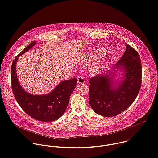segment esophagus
Here are the masks:
<instances>
[{
  "mask_svg": "<svg viewBox=\"0 0 158 158\" xmlns=\"http://www.w3.org/2000/svg\"><path fill=\"white\" fill-rule=\"evenodd\" d=\"M77 83L78 84H84L85 83L84 78L81 76H79L77 78Z\"/></svg>",
  "mask_w": 158,
  "mask_h": 158,
  "instance_id": "1",
  "label": "esophagus"
}]
</instances>
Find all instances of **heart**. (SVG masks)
Segmentation results:
<instances>
[{"mask_svg": "<svg viewBox=\"0 0 158 158\" xmlns=\"http://www.w3.org/2000/svg\"><path fill=\"white\" fill-rule=\"evenodd\" d=\"M105 53V51L104 50L102 49H98L94 50L93 52H92L91 55L93 56H95V57H99V56H102L103 55H104ZM103 65V63H100L96 65V68H99V67H101Z\"/></svg>", "mask_w": 158, "mask_h": 158, "instance_id": "1", "label": "heart"}]
</instances>
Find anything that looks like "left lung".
Wrapping results in <instances>:
<instances>
[{
  "mask_svg": "<svg viewBox=\"0 0 158 158\" xmlns=\"http://www.w3.org/2000/svg\"><path fill=\"white\" fill-rule=\"evenodd\" d=\"M125 45L126 50L115 66L124 69L125 73L124 80L117 88H113L112 80L110 76L105 74H97L89 81V103L99 115L111 117L123 112L134 102L140 89L142 65L140 56L131 45L127 44Z\"/></svg>",
  "mask_w": 158,
  "mask_h": 158,
  "instance_id": "obj_1",
  "label": "left lung"
}]
</instances>
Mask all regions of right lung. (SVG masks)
<instances>
[{
  "label": "right lung",
  "instance_id": "add662e5",
  "mask_svg": "<svg viewBox=\"0 0 158 158\" xmlns=\"http://www.w3.org/2000/svg\"><path fill=\"white\" fill-rule=\"evenodd\" d=\"M35 44V41L31 43L14 59L11 65V87L14 98L28 115L39 121H54L64 113L70 96L76 88L77 79L73 78L60 82L48 94L34 95L26 93L18 82L16 65L19 56L30 50Z\"/></svg>",
  "mask_w": 158,
  "mask_h": 158
}]
</instances>
